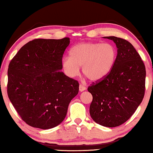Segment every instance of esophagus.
I'll return each mask as SVG.
<instances>
[{
	"label": "esophagus",
	"instance_id": "obj_1",
	"mask_svg": "<svg viewBox=\"0 0 153 153\" xmlns=\"http://www.w3.org/2000/svg\"><path fill=\"white\" fill-rule=\"evenodd\" d=\"M86 88L84 86H83V85H82V84H80L79 86V92L84 91V90H86Z\"/></svg>",
	"mask_w": 153,
	"mask_h": 153
}]
</instances>
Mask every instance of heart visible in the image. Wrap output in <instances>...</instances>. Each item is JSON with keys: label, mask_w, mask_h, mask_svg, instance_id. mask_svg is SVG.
Wrapping results in <instances>:
<instances>
[{"label": "heart", "mask_w": 153, "mask_h": 153, "mask_svg": "<svg viewBox=\"0 0 153 153\" xmlns=\"http://www.w3.org/2000/svg\"><path fill=\"white\" fill-rule=\"evenodd\" d=\"M117 51L109 43L82 42L71 48L70 56H65L61 65L64 72L70 77H75L82 72L90 81L98 82L105 78L115 64Z\"/></svg>", "instance_id": "heart-1"}]
</instances>
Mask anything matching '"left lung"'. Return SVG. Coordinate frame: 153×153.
I'll return each instance as SVG.
<instances>
[{
  "mask_svg": "<svg viewBox=\"0 0 153 153\" xmlns=\"http://www.w3.org/2000/svg\"><path fill=\"white\" fill-rule=\"evenodd\" d=\"M103 38L115 42L117 55L110 74L88 88L93 98L90 115L99 125L113 128L128 120L143 100L146 69L130 42L115 36Z\"/></svg>",
  "mask_w": 153,
  "mask_h": 153,
  "instance_id": "1",
  "label": "left lung"
}]
</instances>
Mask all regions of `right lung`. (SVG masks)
<instances>
[{
    "label": "right lung",
    "instance_id": "obj_1",
    "mask_svg": "<svg viewBox=\"0 0 153 153\" xmlns=\"http://www.w3.org/2000/svg\"><path fill=\"white\" fill-rule=\"evenodd\" d=\"M69 43V38L33 40L10 62L9 98L22 120L33 128L47 129L59 125L78 94L79 83L61 71Z\"/></svg>",
    "mask_w": 153,
    "mask_h": 153
}]
</instances>
